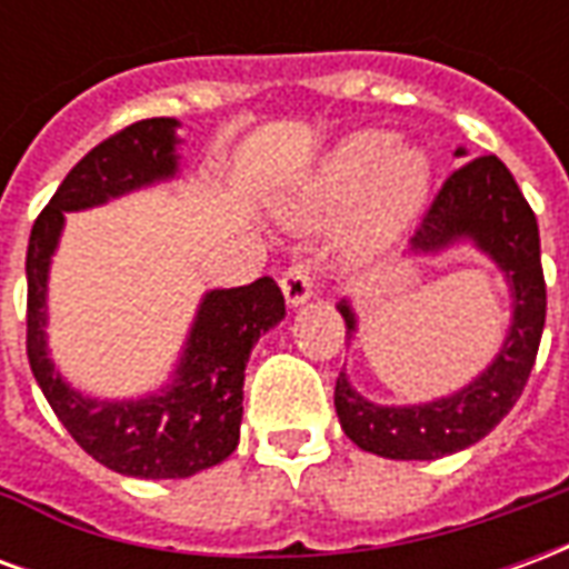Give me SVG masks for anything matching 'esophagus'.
<instances>
[{
  "label": "esophagus",
  "instance_id": "esophagus-1",
  "mask_svg": "<svg viewBox=\"0 0 569 569\" xmlns=\"http://www.w3.org/2000/svg\"><path fill=\"white\" fill-rule=\"evenodd\" d=\"M280 286H283V296L292 308L305 305V301L313 296V264H310L308 259L292 261V264L283 271Z\"/></svg>",
  "mask_w": 569,
  "mask_h": 569
}]
</instances>
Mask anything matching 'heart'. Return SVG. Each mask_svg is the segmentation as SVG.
Masks as SVG:
<instances>
[{
	"mask_svg": "<svg viewBox=\"0 0 569 569\" xmlns=\"http://www.w3.org/2000/svg\"><path fill=\"white\" fill-rule=\"evenodd\" d=\"M429 161L415 146H393L383 130H359L335 146L310 179L308 219H326L350 200L357 212L347 247L357 256L383 249L406 228L427 198Z\"/></svg>",
	"mask_w": 569,
	"mask_h": 569,
	"instance_id": "1",
	"label": "heart"
}]
</instances>
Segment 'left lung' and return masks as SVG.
Segmentation results:
<instances>
[{"mask_svg": "<svg viewBox=\"0 0 569 569\" xmlns=\"http://www.w3.org/2000/svg\"><path fill=\"white\" fill-rule=\"evenodd\" d=\"M463 154V149L457 151ZM472 237L500 264L515 289V317L500 357L460 393L411 408L366 402L341 375L335 381V411L347 439L362 451L390 460H436L463 451L497 427L525 390L537 362L546 326V277L539 261V224L509 167L497 154L460 163L420 216L411 249L432 252ZM347 329L353 313L341 305Z\"/></svg>", "mask_w": 569, "mask_h": 569, "instance_id": "obj_1", "label": "left lung"}]
</instances>
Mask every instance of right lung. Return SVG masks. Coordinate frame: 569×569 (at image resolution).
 Listing matches in <instances>:
<instances>
[{"label": "right lung", "mask_w": 569, "mask_h": 569, "mask_svg": "<svg viewBox=\"0 0 569 569\" xmlns=\"http://www.w3.org/2000/svg\"><path fill=\"white\" fill-rule=\"evenodd\" d=\"M173 128L176 118H146L93 146L39 212L27 247V357L32 375L81 451L133 478H188L234 451L249 350L286 313L273 277L210 292L198 310L173 387L140 402L84 399L54 375L44 350V283L63 212L97 207L173 176Z\"/></svg>", "instance_id": "add662e5"}]
</instances>
